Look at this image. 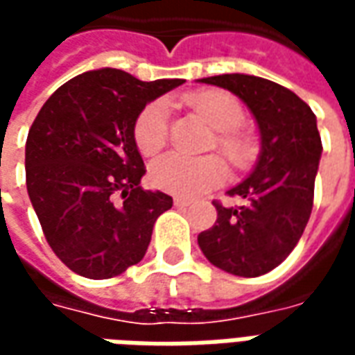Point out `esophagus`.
<instances>
[{
	"instance_id": "1",
	"label": "esophagus",
	"mask_w": 355,
	"mask_h": 355,
	"mask_svg": "<svg viewBox=\"0 0 355 355\" xmlns=\"http://www.w3.org/2000/svg\"><path fill=\"white\" fill-rule=\"evenodd\" d=\"M173 203H175V207H188V205H190V201L182 200V198H175Z\"/></svg>"
}]
</instances>
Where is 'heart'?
<instances>
[{
	"label": "heart",
	"mask_w": 355,
	"mask_h": 355,
	"mask_svg": "<svg viewBox=\"0 0 355 355\" xmlns=\"http://www.w3.org/2000/svg\"><path fill=\"white\" fill-rule=\"evenodd\" d=\"M188 104L216 132V146L236 167H245L253 159L254 148L249 137L238 132L245 121L241 102L224 91H203L188 96ZM169 108L165 101H154L135 121V142L142 155H155L167 142ZM228 175L226 163L216 157H186L169 154L152 165L150 177L159 190L182 198H196L213 190Z\"/></svg>",
	"instance_id": "1"
}]
</instances>
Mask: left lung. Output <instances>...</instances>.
<instances>
[{
  "instance_id": "1",
  "label": "left lung",
  "mask_w": 355,
  "mask_h": 355,
  "mask_svg": "<svg viewBox=\"0 0 355 355\" xmlns=\"http://www.w3.org/2000/svg\"><path fill=\"white\" fill-rule=\"evenodd\" d=\"M198 81L239 96L261 132V154L253 171L228 190L245 203H215V226L201 232L198 243L213 266L257 277L289 257L308 224L323 150L318 121L293 91L264 78L223 73Z\"/></svg>"
}]
</instances>
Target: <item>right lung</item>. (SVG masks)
Listing matches in <instances>:
<instances>
[{
    "label": "right lung",
    "instance_id": "obj_1",
    "mask_svg": "<svg viewBox=\"0 0 355 355\" xmlns=\"http://www.w3.org/2000/svg\"><path fill=\"white\" fill-rule=\"evenodd\" d=\"M182 83L91 70L60 85L34 119L28 196L47 243L76 274L108 279L144 259L173 198L140 188L146 169L135 121L148 102Z\"/></svg>",
    "mask_w": 355,
    "mask_h": 355
}]
</instances>
